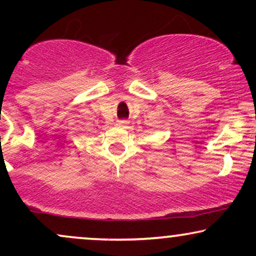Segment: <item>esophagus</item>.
<instances>
[{"instance_id": "34e87169", "label": "esophagus", "mask_w": 256, "mask_h": 256, "mask_svg": "<svg viewBox=\"0 0 256 256\" xmlns=\"http://www.w3.org/2000/svg\"><path fill=\"white\" fill-rule=\"evenodd\" d=\"M128 120H119L118 122H116V126H118V128H128Z\"/></svg>"}]
</instances>
